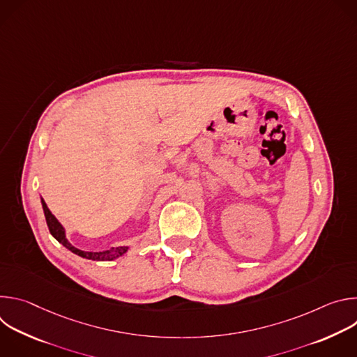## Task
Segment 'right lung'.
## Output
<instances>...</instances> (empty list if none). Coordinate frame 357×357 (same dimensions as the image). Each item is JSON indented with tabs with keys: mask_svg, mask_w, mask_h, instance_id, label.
<instances>
[{
	"mask_svg": "<svg viewBox=\"0 0 357 357\" xmlns=\"http://www.w3.org/2000/svg\"><path fill=\"white\" fill-rule=\"evenodd\" d=\"M40 203H42V209H43L46 225L49 227L50 234H52L61 244H63L68 250L77 254V256H80L83 259H87V260H94V261H112L114 259H119V257L124 256V254L128 251L130 247H126V245L124 247H113V248H109V250H105V251H83V250L76 248L68 240L66 230L62 226V223L52 215V212L49 211V208L46 206V203L42 197H40Z\"/></svg>",
	"mask_w": 357,
	"mask_h": 357,
	"instance_id": "add662e5",
	"label": "right lung"
}]
</instances>
